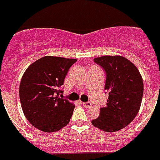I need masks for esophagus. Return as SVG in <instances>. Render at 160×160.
<instances>
[{"mask_svg":"<svg viewBox=\"0 0 160 160\" xmlns=\"http://www.w3.org/2000/svg\"><path fill=\"white\" fill-rule=\"evenodd\" d=\"M82 105H83L85 108H90L92 106V103L89 102H82Z\"/></svg>","mask_w":160,"mask_h":160,"instance_id":"esophagus-1","label":"esophagus"}]
</instances>
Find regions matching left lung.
<instances>
[{"label":"left lung","instance_id":"obj_1","mask_svg":"<svg viewBox=\"0 0 160 160\" xmlns=\"http://www.w3.org/2000/svg\"><path fill=\"white\" fill-rule=\"evenodd\" d=\"M107 74V106L100 109L92 125L106 132L121 130L136 118L143 95V80L137 66L125 57L102 56L94 58Z\"/></svg>","mask_w":160,"mask_h":160}]
</instances>
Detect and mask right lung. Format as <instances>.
Masks as SVG:
<instances>
[{"mask_svg":"<svg viewBox=\"0 0 160 160\" xmlns=\"http://www.w3.org/2000/svg\"><path fill=\"white\" fill-rule=\"evenodd\" d=\"M77 59L46 56L32 62L19 86L21 107L33 126L56 132L68 125L75 107L63 99L60 90L68 69Z\"/></svg>","mask_w":160,"mask_h":160,"instance_id":"1","label":"right lung"}]
</instances>
